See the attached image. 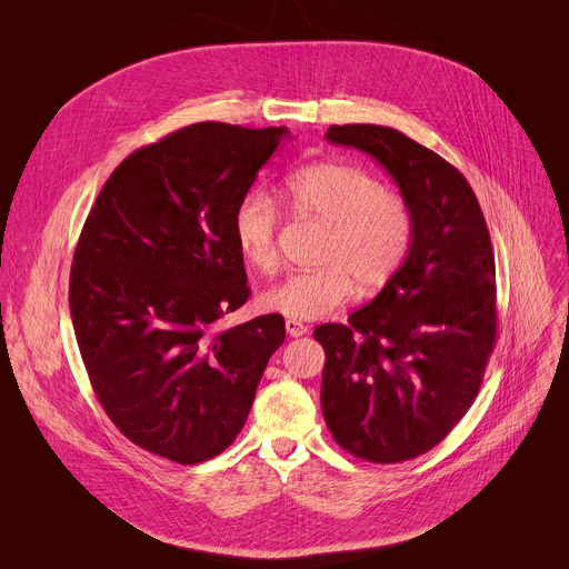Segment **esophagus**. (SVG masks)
I'll use <instances>...</instances> for the list:
<instances>
[{
    "instance_id": "34e87169",
    "label": "esophagus",
    "mask_w": 569,
    "mask_h": 569,
    "mask_svg": "<svg viewBox=\"0 0 569 569\" xmlns=\"http://www.w3.org/2000/svg\"><path fill=\"white\" fill-rule=\"evenodd\" d=\"M286 331H288L292 338H299V336L308 333V327H306L303 322H299V320H292V318H288V320H286Z\"/></svg>"
}]
</instances>
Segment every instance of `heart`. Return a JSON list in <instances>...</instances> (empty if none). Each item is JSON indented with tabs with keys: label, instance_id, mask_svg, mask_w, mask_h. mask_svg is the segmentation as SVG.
<instances>
[{
	"label": "heart",
	"instance_id": "obj_1",
	"mask_svg": "<svg viewBox=\"0 0 569 569\" xmlns=\"http://www.w3.org/2000/svg\"><path fill=\"white\" fill-rule=\"evenodd\" d=\"M290 209L329 227L322 268L292 272L261 295L263 308L292 320H318L356 297L358 286H386L401 268L412 238L408 203L368 170L320 161L288 174ZM279 209L263 190H249L233 211V240L244 263L272 272L279 263Z\"/></svg>",
	"mask_w": 569,
	"mask_h": 569
}]
</instances>
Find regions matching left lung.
Segmentation results:
<instances>
[{
    "instance_id": "1",
    "label": "left lung",
    "mask_w": 569,
    "mask_h": 569,
    "mask_svg": "<svg viewBox=\"0 0 569 569\" xmlns=\"http://www.w3.org/2000/svg\"><path fill=\"white\" fill-rule=\"evenodd\" d=\"M327 140L370 153L412 216L395 277L325 347L322 412L336 442L370 462L433 449L472 406L497 338L495 253L486 218L453 166L397 129L342 124Z\"/></svg>"
}]
</instances>
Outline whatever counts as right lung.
<instances>
[{
    "label": "right lung",
    "instance_id": "add662e5",
    "mask_svg": "<svg viewBox=\"0 0 569 569\" xmlns=\"http://www.w3.org/2000/svg\"><path fill=\"white\" fill-rule=\"evenodd\" d=\"M286 127L197 122L136 149L79 236L70 313L92 390L138 447L194 465L244 427L279 313L213 331L249 297L231 222Z\"/></svg>",
    "mask_w": 569,
    "mask_h": 569
}]
</instances>
